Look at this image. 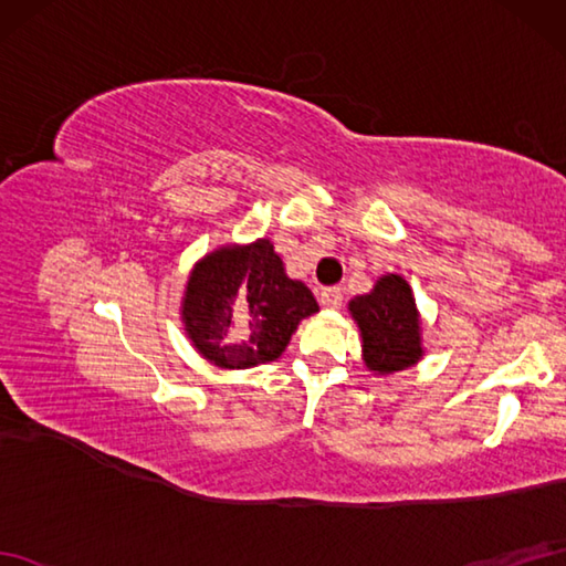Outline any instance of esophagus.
<instances>
[{"label": "esophagus", "instance_id": "esophagus-1", "mask_svg": "<svg viewBox=\"0 0 566 566\" xmlns=\"http://www.w3.org/2000/svg\"><path fill=\"white\" fill-rule=\"evenodd\" d=\"M321 304L326 308H340L343 306V290L340 286H328V290L321 292Z\"/></svg>", "mask_w": 566, "mask_h": 566}]
</instances>
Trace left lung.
I'll return each instance as SVG.
<instances>
[{"label":"left lung","instance_id":"obj_1","mask_svg":"<svg viewBox=\"0 0 566 566\" xmlns=\"http://www.w3.org/2000/svg\"><path fill=\"white\" fill-rule=\"evenodd\" d=\"M363 338V359L379 377L413 367L423 359V323L411 284L401 274H384L371 292L347 304Z\"/></svg>","mask_w":566,"mask_h":566}]
</instances>
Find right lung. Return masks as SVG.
<instances>
[{
	"label": "right lung",
	"instance_id": "1",
	"mask_svg": "<svg viewBox=\"0 0 566 566\" xmlns=\"http://www.w3.org/2000/svg\"><path fill=\"white\" fill-rule=\"evenodd\" d=\"M316 311L314 294L286 276L268 238L207 252L191 268L179 306L187 338L221 369L272 363Z\"/></svg>",
	"mask_w": 566,
	"mask_h": 566
}]
</instances>
